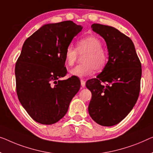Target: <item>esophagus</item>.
<instances>
[{"instance_id":"34e87169","label":"esophagus","mask_w":153,"mask_h":153,"mask_svg":"<svg viewBox=\"0 0 153 153\" xmlns=\"http://www.w3.org/2000/svg\"><path fill=\"white\" fill-rule=\"evenodd\" d=\"M80 81H81V86H82V87H84V86H85V85H86V82L82 79Z\"/></svg>"}]
</instances>
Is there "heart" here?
I'll list each match as a JSON object with an SVG mask.
<instances>
[{
	"instance_id": "1",
	"label": "heart",
	"mask_w": 153,
	"mask_h": 153,
	"mask_svg": "<svg viewBox=\"0 0 153 153\" xmlns=\"http://www.w3.org/2000/svg\"><path fill=\"white\" fill-rule=\"evenodd\" d=\"M103 47L102 42L94 36L82 38L76 43V49L72 46L66 48L64 58L65 64L69 67L75 65L79 56L82 58V65H77L70 71L72 76L84 77L94 72L100 71L105 67L108 62V53Z\"/></svg>"
}]
</instances>
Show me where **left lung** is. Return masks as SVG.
<instances>
[{
  "mask_svg": "<svg viewBox=\"0 0 153 153\" xmlns=\"http://www.w3.org/2000/svg\"><path fill=\"white\" fill-rule=\"evenodd\" d=\"M91 29L105 40L108 61L96 78L86 82L92 97L88 113L97 124L111 126L126 117L140 91L142 65L131 38L113 27L93 24Z\"/></svg>",
  "mask_w": 153,
  "mask_h": 153,
  "instance_id": "left-lung-1",
  "label": "left lung"
}]
</instances>
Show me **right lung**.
<instances>
[{"mask_svg": "<svg viewBox=\"0 0 153 153\" xmlns=\"http://www.w3.org/2000/svg\"><path fill=\"white\" fill-rule=\"evenodd\" d=\"M82 27L68 20L47 24L25 41L16 63L18 100L33 120L53 124L66 115L73 97L80 88L75 77H65L64 53Z\"/></svg>", "mask_w": 153, "mask_h": 153, "instance_id": "1", "label": "right lung"}]
</instances>
